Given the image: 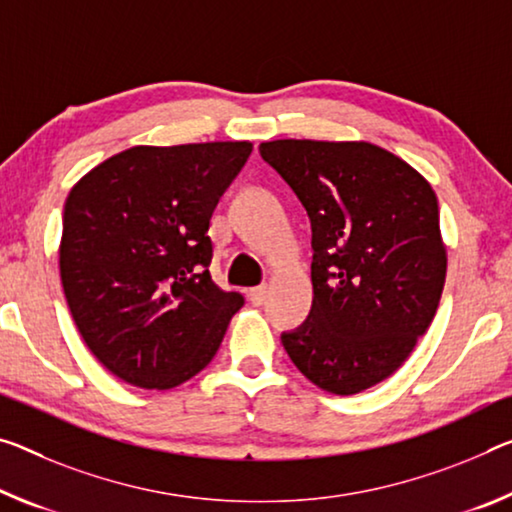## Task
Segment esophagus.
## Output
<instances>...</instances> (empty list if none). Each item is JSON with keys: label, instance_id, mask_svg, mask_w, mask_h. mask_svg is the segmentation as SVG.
<instances>
[{"label": "esophagus", "instance_id": "1", "mask_svg": "<svg viewBox=\"0 0 512 512\" xmlns=\"http://www.w3.org/2000/svg\"><path fill=\"white\" fill-rule=\"evenodd\" d=\"M266 294H269V287L259 285V287H253V289L248 291V300H250V303H253V305H262Z\"/></svg>", "mask_w": 512, "mask_h": 512}]
</instances>
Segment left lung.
Returning <instances> with one entry per match:
<instances>
[{"instance_id":"8db88e82","label":"left lung","mask_w":512,"mask_h":512,"mask_svg":"<svg viewBox=\"0 0 512 512\" xmlns=\"http://www.w3.org/2000/svg\"><path fill=\"white\" fill-rule=\"evenodd\" d=\"M259 154L312 223V310L282 346L316 387L364 392L408 360L440 305L446 246L433 186L367 141L280 139Z\"/></svg>"}]
</instances>
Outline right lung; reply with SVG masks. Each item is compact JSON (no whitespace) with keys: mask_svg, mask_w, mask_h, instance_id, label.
<instances>
[{"mask_svg":"<svg viewBox=\"0 0 512 512\" xmlns=\"http://www.w3.org/2000/svg\"><path fill=\"white\" fill-rule=\"evenodd\" d=\"M250 152V141L134 145L70 189L63 294L81 339L116 378L170 389L212 362L243 296L209 275V218Z\"/></svg>","mask_w":512,"mask_h":512,"instance_id":"1","label":"right lung"}]
</instances>
